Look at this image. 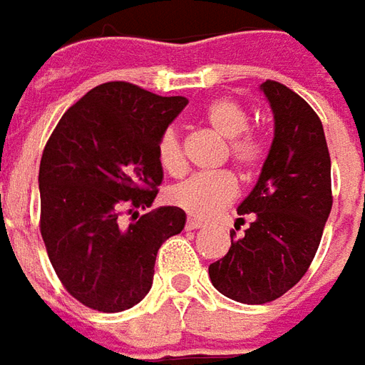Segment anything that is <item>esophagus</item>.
<instances>
[{
    "label": "esophagus",
    "instance_id": "obj_1",
    "mask_svg": "<svg viewBox=\"0 0 365 365\" xmlns=\"http://www.w3.org/2000/svg\"><path fill=\"white\" fill-rule=\"evenodd\" d=\"M200 228H204V224L200 222V220H192V218L187 220V230H200Z\"/></svg>",
    "mask_w": 365,
    "mask_h": 365
}]
</instances>
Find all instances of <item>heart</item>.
Masks as SVG:
<instances>
[{
	"instance_id": "b5f03b06",
	"label": "heart",
	"mask_w": 365,
	"mask_h": 365,
	"mask_svg": "<svg viewBox=\"0 0 365 365\" xmlns=\"http://www.w3.org/2000/svg\"><path fill=\"white\" fill-rule=\"evenodd\" d=\"M204 121L210 129L226 139V151L230 161L236 165L242 173L253 170L263 159V145L252 133L250 115L244 106L232 98L212 100L204 108ZM157 157L161 167L170 175H180L185 170V155L180 147V137L173 128L163 131L157 143ZM237 195V185L230 173H214V175H198L178 182L169 190V202L185 210L195 218L206 220L224 210L232 204Z\"/></svg>"
}]
</instances>
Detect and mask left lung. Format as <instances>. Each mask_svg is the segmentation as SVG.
Wrapping results in <instances>:
<instances>
[{"label": "left lung", "mask_w": 365, "mask_h": 365, "mask_svg": "<svg viewBox=\"0 0 365 365\" xmlns=\"http://www.w3.org/2000/svg\"><path fill=\"white\" fill-rule=\"evenodd\" d=\"M275 120L269 155L253 190L237 206L252 216L208 267L212 285L244 304H263L293 289L319 250L332 208L330 155L319 115L281 82L261 84ZM244 222V218H237Z\"/></svg>", "instance_id": "left-lung-1"}]
</instances>
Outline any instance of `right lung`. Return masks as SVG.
<instances>
[{
    "label": "right lung",
    "mask_w": 365,
    "mask_h": 365,
    "mask_svg": "<svg viewBox=\"0 0 365 365\" xmlns=\"http://www.w3.org/2000/svg\"><path fill=\"white\" fill-rule=\"evenodd\" d=\"M188 104L129 82H106L71 106L46 141L38 169L41 236L68 293L100 312L143 301L155 257L180 234L187 214L161 206L123 226L121 212L145 210L163 182L157 143Z\"/></svg>",
    "instance_id": "right-lung-1"
}]
</instances>
